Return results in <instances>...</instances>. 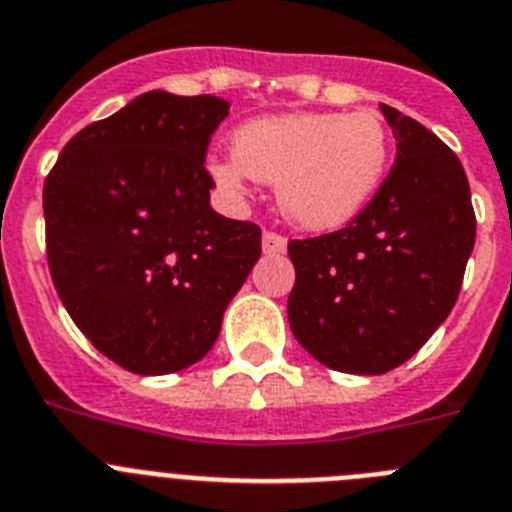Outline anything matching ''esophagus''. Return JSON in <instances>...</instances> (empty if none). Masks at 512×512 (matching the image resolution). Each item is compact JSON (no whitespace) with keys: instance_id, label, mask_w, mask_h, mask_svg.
Instances as JSON below:
<instances>
[{"instance_id":"34e87169","label":"esophagus","mask_w":512,"mask_h":512,"mask_svg":"<svg viewBox=\"0 0 512 512\" xmlns=\"http://www.w3.org/2000/svg\"><path fill=\"white\" fill-rule=\"evenodd\" d=\"M262 252L265 255H283L286 252V237H281L278 231H265L262 234Z\"/></svg>"}]
</instances>
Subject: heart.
I'll return each mask as SVG.
<instances>
[{
	"label": "heart",
	"mask_w": 512,
	"mask_h": 512,
	"mask_svg": "<svg viewBox=\"0 0 512 512\" xmlns=\"http://www.w3.org/2000/svg\"><path fill=\"white\" fill-rule=\"evenodd\" d=\"M389 131L373 113H291L247 121L231 136V157L211 164L226 193L247 180L275 182L291 224L330 231L371 203L389 170Z\"/></svg>",
	"instance_id": "1"
}]
</instances>
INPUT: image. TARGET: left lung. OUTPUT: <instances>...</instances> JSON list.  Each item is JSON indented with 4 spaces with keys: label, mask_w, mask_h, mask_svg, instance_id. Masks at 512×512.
Masks as SVG:
<instances>
[{
    "label": "left lung",
    "mask_w": 512,
    "mask_h": 512,
    "mask_svg": "<svg viewBox=\"0 0 512 512\" xmlns=\"http://www.w3.org/2000/svg\"><path fill=\"white\" fill-rule=\"evenodd\" d=\"M397 162L345 229L288 242V322L301 348L342 373H386L428 342L459 299L477 219L459 157L381 105Z\"/></svg>",
    "instance_id": "obj_1"
}]
</instances>
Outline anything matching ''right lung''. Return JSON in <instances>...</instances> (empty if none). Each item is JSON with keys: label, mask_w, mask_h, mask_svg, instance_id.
Listing matches in <instances>:
<instances>
[{"label": "right lung", "mask_w": 512, "mask_h": 512, "mask_svg": "<svg viewBox=\"0 0 512 512\" xmlns=\"http://www.w3.org/2000/svg\"><path fill=\"white\" fill-rule=\"evenodd\" d=\"M229 102L151 90L74 136L43 185L61 304L139 376L193 366L260 257V226L211 208L206 151Z\"/></svg>", "instance_id": "add662e5"}]
</instances>
